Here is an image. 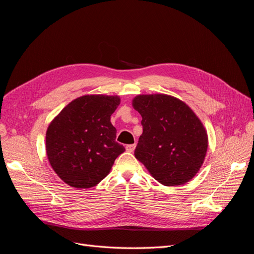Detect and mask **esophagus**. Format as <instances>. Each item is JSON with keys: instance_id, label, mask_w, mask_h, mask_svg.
<instances>
[{"instance_id": "esophagus-1", "label": "esophagus", "mask_w": 254, "mask_h": 254, "mask_svg": "<svg viewBox=\"0 0 254 254\" xmlns=\"http://www.w3.org/2000/svg\"><path fill=\"white\" fill-rule=\"evenodd\" d=\"M135 148V144H130V145H126V150L129 152H132Z\"/></svg>"}]
</instances>
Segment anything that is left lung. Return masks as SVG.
I'll use <instances>...</instances> for the list:
<instances>
[{
	"label": "left lung",
	"mask_w": 254,
	"mask_h": 254,
	"mask_svg": "<svg viewBox=\"0 0 254 254\" xmlns=\"http://www.w3.org/2000/svg\"><path fill=\"white\" fill-rule=\"evenodd\" d=\"M132 106L143 126L135 158L163 186L189 182L200 170L207 149L200 120L186 103L165 94L137 95Z\"/></svg>",
	"instance_id": "left-lung-1"
}]
</instances>
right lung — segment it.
Masks as SVG:
<instances>
[{
    "instance_id": "add662e5",
    "label": "right lung",
    "mask_w": 254,
    "mask_h": 254,
    "mask_svg": "<svg viewBox=\"0 0 254 254\" xmlns=\"http://www.w3.org/2000/svg\"><path fill=\"white\" fill-rule=\"evenodd\" d=\"M119 96L84 95L74 99L52 121L47 155L53 170L76 189L95 187L109 174L125 147L110 122Z\"/></svg>"
}]
</instances>
